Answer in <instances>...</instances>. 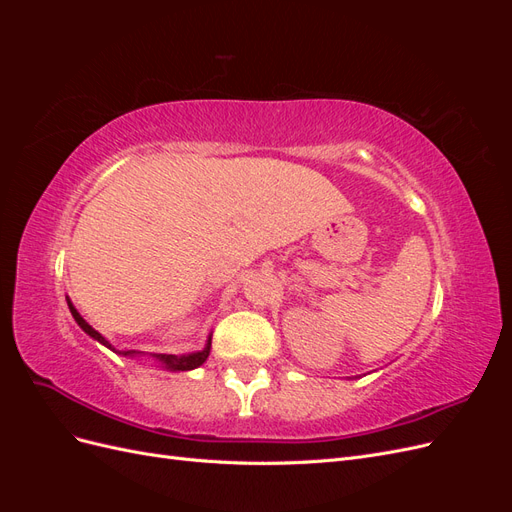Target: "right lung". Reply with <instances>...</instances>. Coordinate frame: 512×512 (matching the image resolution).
Returning <instances> with one entry per match:
<instances>
[{
    "label": "right lung",
    "instance_id": "obj_1",
    "mask_svg": "<svg viewBox=\"0 0 512 512\" xmlns=\"http://www.w3.org/2000/svg\"><path fill=\"white\" fill-rule=\"evenodd\" d=\"M68 305H70V312H72V316H74V320L79 322V327L87 333V335H91L94 339H98L100 344H104L106 348H111V350H115L111 344L106 342V339L96 331V329H91L89 324L81 318V314L76 312V309L72 307V303L68 301ZM209 350H211V337H209V342H207V346H205V350H200V352H192V354H181V356H177V354H153L156 356V361H160L166 369H179V371H188V369H194V367H198V365H203L205 361H207V356H209ZM117 352V350H115ZM119 354H126V356H136L138 352L136 350H126V352H119Z\"/></svg>",
    "mask_w": 512,
    "mask_h": 512
}]
</instances>
